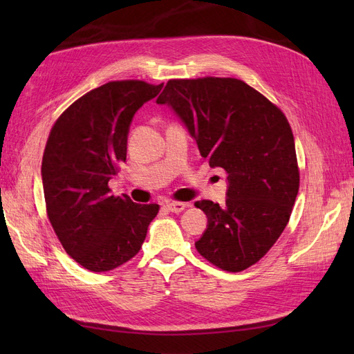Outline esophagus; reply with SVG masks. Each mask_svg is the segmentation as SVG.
I'll return each mask as SVG.
<instances>
[{"mask_svg":"<svg viewBox=\"0 0 354 354\" xmlns=\"http://www.w3.org/2000/svg\"><path fill=\"white\" fill-rule=\"evenodd\" d=\"M187 207H189V204H185V202H178V201H169L167 204H165V208L170 209L171 213H181Z\"/></svg>","mask_w":354,"mask_h":354,"instance_id":"esophagus-1","label":"esophagus"}]
</instances>
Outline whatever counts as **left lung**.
<instances>
[{"label":"left lung","instance_id":"8db88e82","mask_svg":"<svg viewBox=\"0 0 354 354\" xmlns=\"http://www.w3.org/2000/svg\"><path fill=\"white\" fill-rule=\"evenodd\" d=\"M169 104L212 167L228 173L225 205L198 201L208 228L194 246L212 265L240 272L265 257L289 222L299 189L295 141L283 111L234 77L171 79Z\"/></svg>","mask_w":354,"mask_h":354}]
</instances>
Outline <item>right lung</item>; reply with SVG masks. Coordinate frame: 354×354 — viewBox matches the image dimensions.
<instances>
[{
	"instance_id": "add662e5",
	"label": "right lung",
	"mask_w": 354,
	"mask_h": 354,
	"mask_svg": "<svg viewBox=\"0 0 354 354\" xmlns=\"http://www.w3.org/2000/svg\"><path fill=\"white\" fill-rule=\"evenodd\" d=\"M145 80H114L86 93L53 124L42 156L47 216L73 260L106 272L140 252L158 204L111 194L126 161L132 117L161 91Z\"/></svg>"
}]
</instances>
